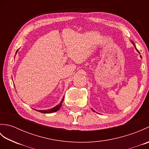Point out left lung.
<instances>
[{
    "mask_svg": "<svg viewBox=\"0 0 149 149\" xmlns=\"http://www.w3.org/2000/svg\"><path fill=\"white\" fill-rule=\"evenodd\" d=\"M132 44H133V45L134 46V47H135V49H136V50H137V51H138V52L139 53H140V52H139V51H138V49H137L136 48V46H135V45H134V42H132ZM140 57H141V56H140ZM92 110L93 111H94V110H93V109H92Z\"/></svg>",
    "mask_w": 149,
    "mask_h": 149,
    "instance_id": "1",
    "label": "left lung"
}]
</instances>
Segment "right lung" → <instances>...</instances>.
I'll use <instances>...</instances> for the list:
<instances>
[{
    "label": "right lung",
    "instance_id": "obj_1",
    "mask_svg": "<svg viewBox=\"0 0 149 149\" xmlns=\"http://www.w3.org/2000/svg\"><path fill=\"white\" fill-rule=\"evenodd\" d=\"M18 50H17V52H16V54H17ZM63 100H64V97H63L62 100L61 101V102H60V104H59L58 106H56V107H53V108L52 109H47V110H36L38 111H39L40 113H54V112H56L57 111H58L60 107H61L62 106V103L63 102Z\"/></svg>",
    "mask_w": 149,
    "mask_h": 149
}]
</instances>
